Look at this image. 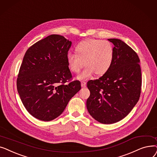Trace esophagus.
<instances>
[{
	"instance_id": "obj_1",
	"label": "esophagus",
	"mask_w": 157,
	"mask_h": 157,
	"mask_svg": "<svg viewBox=\"0 0 157 157\" xmlns=\"http://www.w3.org/2000/svg\"><path fill=\"white\" fill-rule=\"evenodd\" d=\"M81 86L82 87H85L86 86V81H82Z\"/></svg>"
}]
</instances>
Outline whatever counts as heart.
Instances as JSON below:
<instances>
[{
  "instance_id": "1",
  "label": "heart",
  "mask_w": 157,
  "mask_h": 157,
  "mask_svg": "<svg viewBox=\"0 0 157 157\" xmlns=\"http://www.w3.org/2000/svg\"><path fill=\"white\" fill-rule=\"evenodd\" d=\"M75 54H68L67 64L69 70L78 73L84 64L86 68L77 77L85 80L93 76H102L108 72L113 64L114 49L107 40L89 39L79 43L75 49Z\"/></svg>"
}]
</instances>
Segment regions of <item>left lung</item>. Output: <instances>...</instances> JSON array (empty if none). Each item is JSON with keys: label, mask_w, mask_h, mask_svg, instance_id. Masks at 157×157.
<instances>
[{"label": "left lung", "mask_w": 157, "mask_h": 157, "mask_svg": "<svg viewBox=\"0 0 157 157\" xmlns=\"http://www.w3.org/2000/svg\"><path fill=\"white\" fill-rule=\"evenodd\" d=\"M108 40L114 45L113 64L107 73L87 84L90 91L87 110L103 124L118 122L127 116L139 100L142 86L136 52L120 40Z\"/></svg>", "instance_id": "left-lung-1"}]
</instances>
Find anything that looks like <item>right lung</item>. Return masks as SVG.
<instances>
[{"instance_id": "obj_1", "label": "right lung", "mask_w": 157, "mask_h": 157, "mask_svg": "<svg viewBox=\"0 0 157 157\" xmlns=\"http://www.w3.org/2000/svg\"><path fill=\"white\" fill-rule=\"evenodd\" d=\"M71 42L52 34L26 51L19 70L17 86L21 100L30 114L49 121L60 116L70 100L81 89L71 81L67 56Z\"/></svg>"}]
</instances>
